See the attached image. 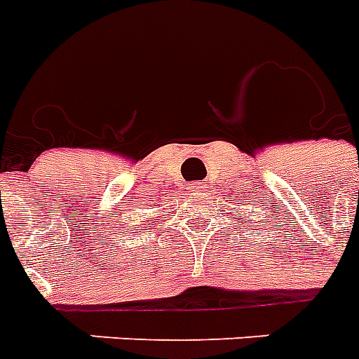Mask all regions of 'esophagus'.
Listing matches in <instances>:
<instances>
[{"instance_id":"34e87169","label":"esophagus","mask_w":359,"mask_h":359,"mask_svg":"<svg viewBox=\"0 0 359 359\" xmlns=\"http://www.w3.org/2000/svg\"><path fill=\"white\" fill-rule=\"evenodd\" d=\"M191 189H194V191H195V189H199V186H197V184H194V186H191Z\"/></svg>"}]
</instances>
